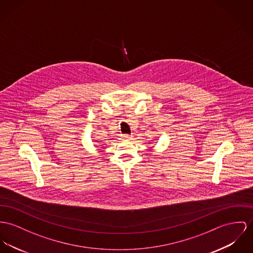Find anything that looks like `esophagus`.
Listing matches in <instances>:
<instances>
[{
	"instance_id": "esophagus-1",
	"label": "esophagus",
	"mask_w": 253,
	"mask_h": 253,
	"mask_svg": "<svg viewBox=\"0 0 253 253\" xmlns=\"http://www.w3.org/2000/svg\"><path fill=\"white\" fill-rule=\"evenodd\" d=\"M120 138L122 139V140H129V139H131L132 138V136H130V135H121L120 136Z\"/></svg>"
}]
</instances>
